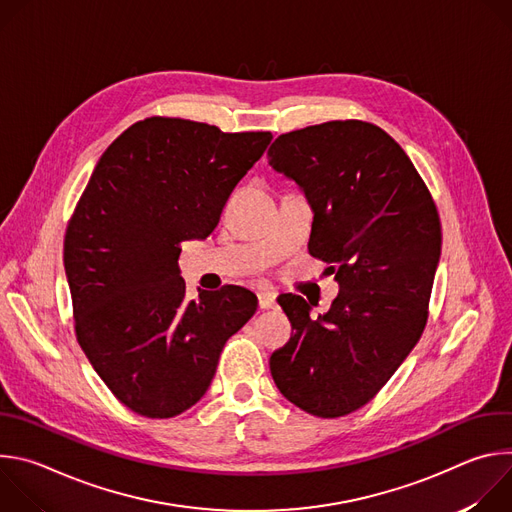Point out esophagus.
I'll return each instance as SVG.
<instances>
[{"mask_svg": "<svg viewBox=\"0 0 512 512\" xmlns=\"http://www.w3.org/2000/svg\"><path fill=\"white\" fill-rule=\"evenodd\" d=\"M257 300H259V308L261 310H269V308L275 306V294H273V291H259Z\"/></svg>", "mask_w": 512, "mask_h": 512, "instance_id": "34e87169", "label": "esophagus"}]
</instances>
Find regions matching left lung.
I'll use <instances>...</instances> for the list:
<instances>
[{
    "label": "left lung",
    "mask_w": 512,
    "mask_h": 512,
    "mask_svg": "<svg viewBox=\"0 0 512 512\" xmlns=\"http://www.w3.org/2000/svg\"><path fill=\"white\" fill-rule=\"evenodd\" d=\"M267 156L304 188L314 208L308 251L340 285L318 318L302 296L277 300L291 338L271 354V377L300 409L342 417L387 385L425 330L440 214L401 145L369 121L283 133Z\"/></svg>",
    "instance_id": "8db88e82"
}]
</instances>
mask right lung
<instances>
[{"label": "right lung", "instance_id": "obj_1", "mask_svg": "<svg viewBox=\"0 0 512 512\" xmlns=\"http://www.w3.org/2000/svg\"><path fill=\"white\" fill-rule=\"evenodd\" d=\"M271 131L225 133L182 117H148L101 156L64 235L75 334L109 391L166 419L210 387L218 356L257 310L225 285L186 300L182 243L206 239Z\"/></svg>", "mask_w": 512, "mask_h": 512}]
</instances>
